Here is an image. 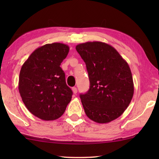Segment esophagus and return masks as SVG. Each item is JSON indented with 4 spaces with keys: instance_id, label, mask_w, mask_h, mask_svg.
I'll return each mask as SVG.
<instances>
[{
    "instance_id": "34e87169",
    "label": "esophagus",
    "mask_w": 159,
    "mask_h": 159,
    "mask_svg": "<svg viewBox=\"0 0 159 159\" xmlns=\"http://www.w3.org/2000/svg\"><path fill=\"white\" fill-rule=\"evenodd\" d=\"M71 90H72L74 94H77V88H75V87H74V88H72V89H71Z\"/></svg>"
}]
</instances>
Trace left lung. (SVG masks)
Instances as JSON below:
<instances>
[{"mask_svg": "<svg viewBox=\"0 0 159 159\" xmlns=\"http://www.w3.org/2000/svg\"><path fill=\"white\" fill-rule=\"evenodd\" d=\"M76 50L85 63L90 89L80 98L87 116L100 124L116 119L129 105L134 83L127 62L107 43L87 42Z\"/></svg>", "mask_w": 159, "mask_h": 159, "instance_id": "8db88e82", "label": "left lung"}]
</instances>
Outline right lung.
I'll return each mask as SVG.
<instances>
[{
	"instance_id": "1",
	"label": "right lung",
	"mask_w": 159,
	"mask_h": 159,
	"mask_svg": "<svg viewBox=\"0 0 159 159\" xmlns=\"http://www.w3.org/2000/svg\"><path fill=\"white\" fill-rule=\"evenodd\" d=\"M69 47L53 43L39 47L21 66L19 91L29 111L45 121L57 119L71 100L72 91L66 85L61 63Z\"/></svg>"
}]
</instances>
